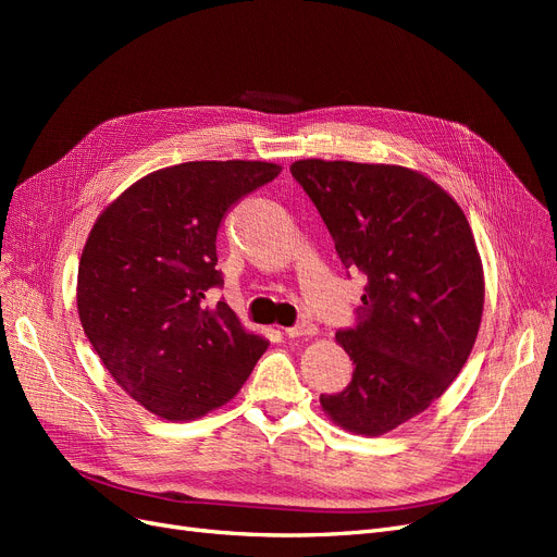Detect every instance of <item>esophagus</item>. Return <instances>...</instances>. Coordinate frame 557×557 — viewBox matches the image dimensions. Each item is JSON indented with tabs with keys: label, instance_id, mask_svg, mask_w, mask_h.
<instances>
[{
	"label": "esophagus",
	"instance_id": "obj_1",
	"mask_svg": "<svg viewBox=\"0 0 557 557\" xmlns=\"http://www.w3.org/2000/svg\"><path fill=\"white\" fill-rule=\"evenodd\" d=\"M313 332H315V325L309 323V320H301V323H297L293 327H285V336H290V339H295V336H307Z\"/></svg>",
	"mask_w": 557,
	"mask_h": 557
}]
</instances>
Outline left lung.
<instances>
[{
  "label": "left lung",
  "instance_id": "1",
  "mask_svg": "<svg viewBox=\"0 0 557 557\" xmlns=\"http://www.w3.org/2000/svg\"><path fill=\"white\" fill-rule=\"evenodd\" d=\"M290 174L342 264L367 278L356 325L336 332L352 379L320 404L344 430L391 432L442 397L474 348L485 293L474 234L455 199L407 166L299 160Z\"/></svg>",
  "mask_w": 557,
  "mask_h": 557
}]
</instances>
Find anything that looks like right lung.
Returning a JSON list of instances; mask_svg holds the SVG:
<instances>
[{"label": "right lung", "mask_w": 557, "mask_h": 557, "mask_svg": "<svg viewBox=\"0 0 557 557\" xmlns=\"http://www.w3.org/2000/svg\"><path fill=\"white\" fill-rule=\"evenodd\" d=\"M281 174L272 162H183L144 176L97 218L78 264V315L123 391L166 420L239 393L267 342L221 299L215 234L227 211Z\"/></svg>", "instance_id": "obj_1"}]
</instances>
